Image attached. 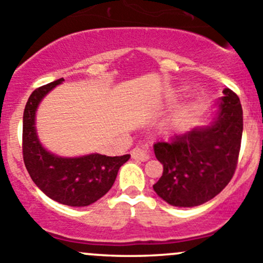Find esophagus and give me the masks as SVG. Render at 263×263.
I'll use <instances>...</instances> for the list:
<instances>
[{
    "instance_id": "obj_1",
    "label": "esophagus",
    "mask_w": 263,
    "mask_h": 263,
    "mask_svg": "<svg viewBox=\"0 0 263 263\" xmlns=\"http://www.w3.org/2000/svg\"><path fill=\"white\" fill-rule=\"evenodd\" d=\"M131 155L132 158L137 159V160L146 161L150 159V150L147 146H137L131 151Z\"/></svg>"
}]
</instances>
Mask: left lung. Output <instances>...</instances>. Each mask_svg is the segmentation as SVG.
Segmentation results:
<instances>
[{"label":"left lung","mask_w":263,"mask_h":263,"mask_svg":"<svg viewBox=\"0 0 263 263\" xmlns=\"http://www.w3.org/2000/svg\"><path fill=\"white\" fill-rule=\"evenodd\" d=\"M216 102L209 126L156 142L154 153L163 164V176L153 185L172 206L193 208L219 195L234 176L243 134L240 100L230 89Z\"/></svg>","instance_id":"left-lung-1"}]
</instances>
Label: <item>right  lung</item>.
Segmentation results:
<instances>
[{
  "label": "right lung",
  "instance_id": "obj_1",
  "mask_svg": "<svg viewBox=\"0 0 263 263\" xmlns=\"http://www.w3.org/2000/svg\"><path fill=\"white\" fill-rule=\"evenodd\" d=\"M63 79L38 87L31 92L23 117V156L28 173L42 192L62 205L81 208L99 200L112 188L119 168L131 155L100 154L62 158L42 146L35 129L39 103Z\"/></svg>",
  "mask_w": 263,
  "mask_h": 263
}]
</instances>
